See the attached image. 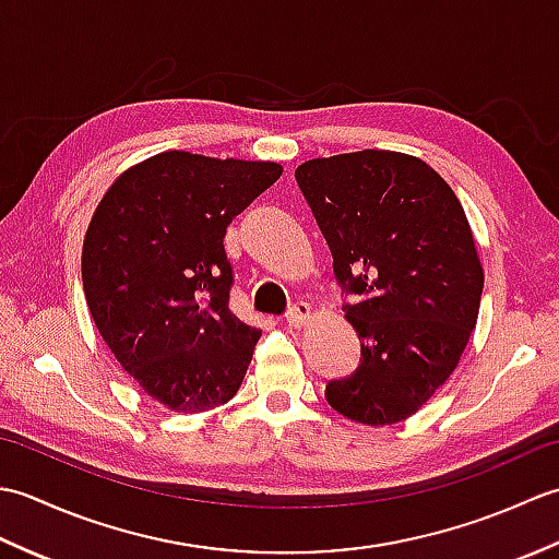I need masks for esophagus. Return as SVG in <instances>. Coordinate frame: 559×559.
<instances>
[{"label":"esophagus","mask_w":559,"mask_h":559,"mask_svg":"<svg viewBox=\"0 0 559 559\" xmlns=\"http://www.w3.org/2000/svg\"><path fill=\"white\" fill-rule=\"evenodd\" d=\"M310 305L307 302H295L290 310L286 312V322H288V326H295V329H300V326H305L307 322H310Z\"/></svg>","instance_id":"esophagus-1"}]
</instances>
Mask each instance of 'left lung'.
Wrapping results in <instances>:
<instances>
[{
    "label": "left lung",
    "instance_id": "obj_1",
    "mask_svg": "<svg viewBox=\"0 0 559 559\" xmlns=\"http://www.w3.org/2000/svg\"><path fill=\"white\" fill-rule=\"evenodd\" d=\"M295 180L334 257L360 365L326 384L362 425L406 420L442 386L476 329L483 266L451 187L420 158L358 151L314 158Z\"/></svg>",
    "mask_w": 559,
    "mask_h": 559
}]
</instances>
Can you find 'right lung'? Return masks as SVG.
Wrapping results in <instances>:
<instances>
[{
  "mask_svg": "<svg viewBox=\"0 0 559 559\" xmlns=\"http://www.w3.org/2000/svg\"><path fill=\"white\" fill-rule=\"evenodd\" d=\"M278 163L168 151L105 192L81 254L93 322L124 372L163 406L201 413L240 389L261 331L230 312V221Z\"/></svg>",
  "mask_w": 559,
  "mask_h": 559,
  "instance_id": "add662e5",
  "label": "right lung"
}]
</instances>
